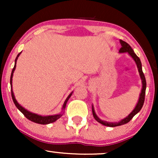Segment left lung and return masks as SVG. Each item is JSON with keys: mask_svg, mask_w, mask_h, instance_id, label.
I'll use <instances>...</instances> for the list:
<instances>
[{"mask_svg": "<svg viewBox=\"0 0 158 158\" xmlns=\"http://www.w3.org/2000/svg\"><path fill=\"white\" fill-rule=\"evenodd\" d=\"M119 42L121 44V48L119 49V53H123V52H128V55H129L132 59H134V61H135L136 64H137V69H138V72L139 74V77H140L141 81H142V89H141V93L139 94V97L138 99V102H137V105H136L135 108H134V110L128 114L126 118L123 119L122 120L119 121V122H107V121L102 120L101 119H99L97 117V115L95 113V110H94V106L92 105V112H93V116L94 119L97 121L98 123H101L102 125H104L108 127H115V126H122V125L126 124L129 122L131 119L133 118L137 114L139 110H141L142 107L143 106V103H144L145 100V94H146V78H145L144 74H143V70H142V64H141V61L139 58L135 54V52H134L133 49L131 48L129 44L128 43H126V41H123V40H119Z\"/></svg>", "mask_w": 158, "mask_h": 158, "instance_id": "obj_1", "label": "left lung"}]
</instances>
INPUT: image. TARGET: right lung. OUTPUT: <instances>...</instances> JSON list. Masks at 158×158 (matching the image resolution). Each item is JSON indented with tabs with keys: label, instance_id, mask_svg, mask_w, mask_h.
<instances>
[{
	"label": "right lung",
	"instance_id": "obj_1",
	"mask_svg": "<svg viewBox=\"0 0 158 158\" xmlns=\"http://www.w3.org/2000/svg\"><path fill=\"white\" fill-rule=\"evenodd\" d=\"M21 52H20V53L18 54L17 57H16V59H15V66H14L13 69H12V73H11L10 85H11V94H12V100H13V102H14V103H15V106L17 107L18 109H19L20 111H21V113H22L23 115H24L25 117H27V119H30V120L32 121V122H34V123H39V124H41V125H47V124H50V123L56 122V121L58 119L60 118L61 116L63 115V114L64 113V110H65V107H66V104H67V102H68V99H70V97H71V95H72V94H73V92H71V93L69 94L68 97H67L66 99H65L64 104H63V106H62V111H61L60 114H55V115L41 116V115H39V114H37L32 113V112L29 111V110H27V109H25V108H23V107L21 106V105H20L19 103L17 102V100H16V99H15V95H14L13 90H12V77H13V73H14V71H15V68H16V62H17V59H18V58L19 57L20 54H21Z\"/></svg>",
	"mask_w": 158,
	"mask_h": 158
}]
</instances>
